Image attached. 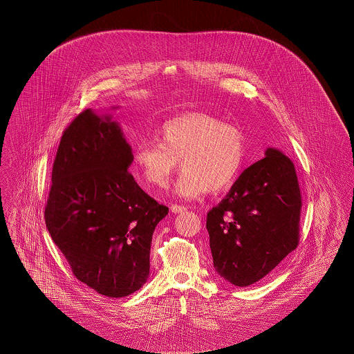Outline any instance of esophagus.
<instances>
[{
	"instance_id": "34e87169",
	"label": "esophagus",
	"mask_w": 354,
	"mask_h": 354,
	"mask_svg": "<svg viewBox=\"0 0 354 354\" xmlns=\"http://www.w3.org/2000/svg\"><path fill=\"white\" fill-rule=\"evenodd\" d=\"M169 208H171L172 214H182V212H185V209H187L183 205H178V204H172Z\"/></svg>"
}]
</instances>
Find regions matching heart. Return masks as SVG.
Returning <instances> with one entry per match:
<instances>
[{"instance_id": "1", "label": "heart", "mask_w": 354, "mask_h": 354, "mask_svg": "<svg viewBox=\"0 0 354 354\" xmlns=\"http://www.w3.org/2000/svg\"><path fill=\"white\" fill-rule=\"evenodd\" d=\"M158 142H145L133 152V166L146 185L163 188L179 166L183 167L174 194L196 199L208 189L232 185L244 160L241 133L203 113L166 120L156 131Z\"/></svg>"}]
</instances>
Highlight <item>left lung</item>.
<instances>
[{
	"mask_svg": "<svg viewBox=\"0 0 354 354\" xmlns=\"http://www.w3.org/2000/svg\"><path fill=\"white\" fill-rule=\"evenodd\" d=\"M301 194L295 165L273 147L244 169L207 214L215 270L236 286L266 277L299 244Z\"/></svg>",
	"mask_w": 354,
	"mask_h": 354,
	"instance_id": "obj_1",
	"label": "left lung"
}]
</instances>
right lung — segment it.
Wrapping results in <instances>:
<instances>
[{"instance_id": "add662e5", "label": "right lung", "mask_w": 354, "mask_h": 354, "mask_svg": "<svg viewBox=\"0 0 354 354\" xmlns=\"http://www.w3.org/2000/svg\"><path fill=\"white\" fill-rule=\"evenodd\" d=\"M131 163L118 122L84 110L61 138L45 208L51 239L75 277L117 299L147 281L152 234L169 214L136 185Z\"/></svg>"}]
</instances>
